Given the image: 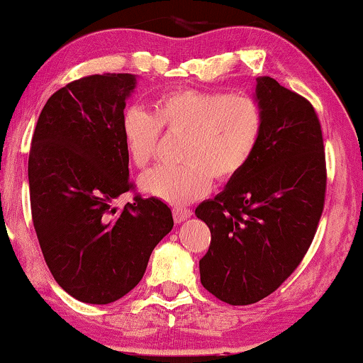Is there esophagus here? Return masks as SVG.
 <instances>
[{
	"label": "esophagus",
	"mask_w": 363,
	"mask_h": 363,
	"mask_svg": "<svg viewBox=\"0 0 363 363\" xmlns=\"http://www.w3.org/2000/svg\"><path fill=\"white\" fill-rule=\"evenodd\" d=\"M191 216V210L190 208H185V206H177L173 208V218H175V223H183L185 220H188V218Z\"/></svg>",
	"instance_id": "esophagus-1"
}]
</instances>
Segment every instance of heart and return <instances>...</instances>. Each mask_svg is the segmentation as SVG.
Masks as SVG:
<instances>
[{"instance_id":"1","label":"heart","mask_w":363,"mask_h":363,"mask_svg":"<svg viewBox=\"0 0 363 363\" xmlns=\"http://www.w3.org/2000/svg\"><path fill=\"white\" fill-rule=\"evenodd\" d=\"M162 128L185 133L182 165H162L140 177L147 195L183 205L205 195L211 177L228 182L245 170L262 130V113L255 99L242 94L180 89L155 97L152 112L132 106L121 121L123 147L138 168L155 155Z\"/></svg>"}]
</instances>
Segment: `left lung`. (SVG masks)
Returning <instances> with one entry per match:
<instances>
[{
    "label": "left lung",
    "instance_id": "left-lung-1",
    "mask_svg": "<svg viewBox=\"0 0 363 363\" xmlns=\"http://www.w3.org/2000/svg\"><path fill=\"white\" fill-rule=\"evenodd\" d=\"M255 101L262 113L255 155L195 210L211 231L201 284L231 306L264 299L294 272L324 210L325 155L314 107L272 77L257 79Z\"/></svg>",
    "mask_w": 363,
    "mask_h": 363
}]
</instances>
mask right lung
Masks as SVG:
<instances>
[{
	"mask_svg": "<svg viewBox=\"0 0 363 363\" xmlns=\"http://www.w3.org/2000/svg\"><path fill=\"white\" fill-rule=\"evenodd\" d=\"M133 74H96L54 92L39 113L28 162L31 213L54 279L87 304H111L143 277L173 228L158 198L113 201L132 188L121 135Z\"/></svg>",
	"mask_w": 363,
	"mask_h": 363,
	"instance_id": "add662e5",
	"label": "right lung"
}]
</instances>
